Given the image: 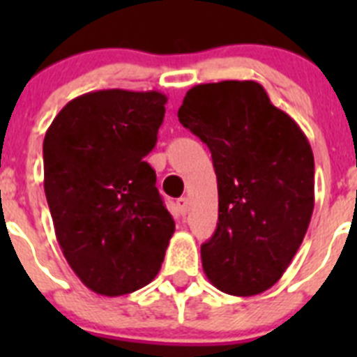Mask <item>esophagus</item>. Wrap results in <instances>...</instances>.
<instances>
[{
    "instance_id": "obj_1",
    "label": "esophagus",
    "mask_w": 357,
    "mask_h": 357,
    "mask_svg": "<svg viewBox=\"0 0 357 357\" xmlns=\"http://www.w3.org/2000/svg\"><path fill=\"white\" fill-rule=\"evenodd\" d=\"M176 207H178V213L182 214V216H185V214H188V211H189V200L185 197H182V198H178V200H176Z\"/></svg>"
}]
</instances>
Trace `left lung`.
<instances>
[{
	"instance_id": "1",
	"label": "left lung",
	"mask_w": 357,
	"mask_h": 357,
	"mask_svg": "<svg viewBox=\"0 0 357 357\" xmlns=\"http://www.w3.org/2000/svg\"><path fill=\"white\" fill-rule=\"evenodd\" d=\"M178 121L209 146L218 178V227L202 245L204 272L220 291L259 295L282 277L307 232L311 144L254 80L195 85Z\"/></svg>"
}]
</instances>
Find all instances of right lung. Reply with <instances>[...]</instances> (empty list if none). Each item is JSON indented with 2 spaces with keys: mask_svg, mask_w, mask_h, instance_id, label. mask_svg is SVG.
<instances>
[{
  "mask_svg": "<svg viewBox=\"0 0 357 357\" xmlns=\"http://www.w3.org/2000/svg\"><path fill=\"white\" fill-rule=\"evenodd\" d=\"M166 102L159 91H94L71 100L44 135V193L56 241L98 295L150 284L175 232L144 160Z\"/></svg>",
  "mask_w": 357,
  "mask_h": 357,
  "instance_id": "right-lung-1",
  "label": "right lung"
}]
</instances>
